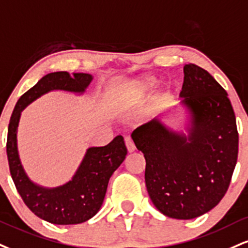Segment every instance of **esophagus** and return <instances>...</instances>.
<instances>
[{"label":"esophagus","instance_id":"1","mask_svg":"<svg viewBox=\"0 0 248 248\" xmlns=\"http://www.w3.org/2000/svg\"><path fill=\"white\" fill-rule=\"evenodd\" d=\"M124 143H126L127 150L129 151V153H133V151H135V144H134L133 140L130 139V137H126V139H124Z\"/></svg>","mask_w":248,"mask_h":248}]
</instances>
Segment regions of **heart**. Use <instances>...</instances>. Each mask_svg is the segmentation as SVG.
<instances>
[{
	"label": "heart",
	"mask_w": 248,
	"mask_h": 248,
	"mask_svg": "<svg viewBox=\"0 0 248 248\" xmlns=\"http://www.w3.org/2000/svg\"><path fill=\"white\" fill-rule=\"evenodd\" d=\"M154 84V78L151 77H145V78H140L134 80L128 85L126 95L129 100L136 101L147 93L149 89L151 88V85Z\"/></svg>",
	"instance_id": "b5f03b06"
}]
</instances>
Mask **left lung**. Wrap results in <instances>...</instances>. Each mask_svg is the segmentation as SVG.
I'll list each match as a JSON object with an SVG mask.
<instances>
[{"mask_svg": "<svg viewBox=\"0 0 248 248\" xmlns=\"http://www.w3.org/2000/svg\"><path fill=\"white\" fill-rule=\"evenodd\" d=\"M180 97L192 114L188 136L172 132L155 118L132 139L145 158L151 201L171 218L192 219L219 203L238 158L235 115L228 93L199 65L184 67Z\"/></svg>", "mask_w": 248, "mask_h": 248, "instance_id": "1", "label": "left lung"}]
</instances>
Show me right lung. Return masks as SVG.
<instances>
[{"label":"right lung","mask_w":248,"mask_h":248,"mask_svg":"<svg viewBox=\"0 0 248 248\" xmlns=\"http://www.w3.org/2000/svg\"><path fill=\"white\" fill-rule=\"evenodd\" d=\"M91 80L92 76L89 74L77 73L71 76L67 71L44 76L19 98L9 122L7 156L15 186L29 209L39 218L53 224H79L99 211L109 178L126 158L127 148L124 137L119 135L105 147L88 149L73 180L56 188H44L30 180L20 164L17 150V127L20 112L30 103L50 90L83 93Z\"/></svg>","instance_id":"add662e5"}]
</instances>
